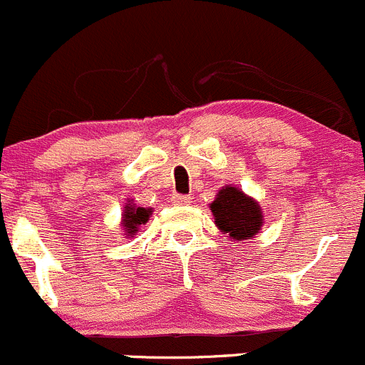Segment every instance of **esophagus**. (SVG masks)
Instances as JSON below:
<instances>
[{"label": "esophagus", "instance_id": "obj_1", "mask_svg": "<svg viewBox=\"0 0 365 365\" xmlns=\"http://www.w3.org/2000/svg\"><path fill=\"white\" fill-rule=\"evenodd\" d=\"M170 202L175 205H187L191 204V197H186V195H172Z\"/></svg>", "mask_w": 365, "mask_h": 365}]
</instances>
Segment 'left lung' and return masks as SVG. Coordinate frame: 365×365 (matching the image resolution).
<instances>
[{
    "instance_id": "obj_1",
    "label": "left lung",
    "mask_w": 365,
    "mask_h": 365,
    "mask_svg": "<svg viewBox=\"0 0 365 365\" xmlns=\"http://www.w3.org/2000/svg\"><path fill=\"white\" fill-rule=\"evenodd\" d=\"M209 209L217 230L237 242L253 239L264 227V210L260 204L232 184H227L217 191Z\"/></svg>"
}]
</instances>
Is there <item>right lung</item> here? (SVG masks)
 Segmentation results:
<instances>
[{"instance_id": "right-lung-1", "label": "right lung", "mask_w": 365, "mask_h": 365, "mask_svg": "<svg viewBox=\"0 0 365 365\" xmlns=\"http://www.w3.org/2000/svg\"><path fill=\"white\" fill-rule=\"evenodd\" d=\"M151 207H140V205L133 204V200H128L121 214V228L125 232V237L131 239L138 234V228L145 225L151 217Z\"/></svg>"}]
</instances>
